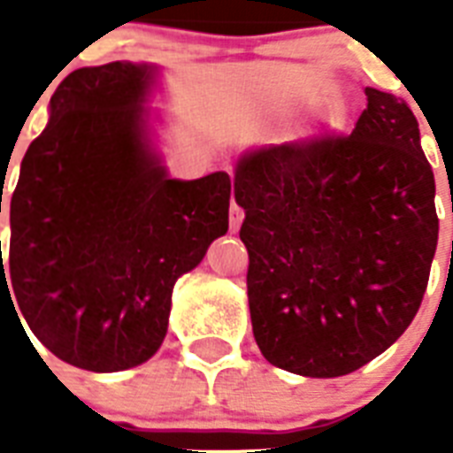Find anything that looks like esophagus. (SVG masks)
I'll return each instance as SVG.
<instances>
[{"label": "esophagus", "instance_id": "34e87169", "mask_svg": "<svg viewBox=\"0 0 453 453\" xmlns=\"http://www.w3.org/2000/svg\"><path fill=\"white\" fill-rule=\"evenodd\" d=\"M242 220H244V209L234 204L233 199V206H230V233H237V230H240Z\"/></svg>", "mask_w": 453, "mask_h": 453}]
</instances>
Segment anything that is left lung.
Segmentation results:
<instances>
[{"label":"left lung","mask_w":453,"mask_h":453,"mask_svg":"<svg viewBox=\"0 0 453 453\" xmlns=\"http://www.w3.org/2000/svg\"><path fill=\"white\" fill-rule=\"evenodd\" d=\"M365 94L350 136L265 145L234 166L256 343L310 379L357 372L407 331L437 249L435 176L414 112Z\"/></svg>","instance_id":"left-lung-1"}]
</instances>
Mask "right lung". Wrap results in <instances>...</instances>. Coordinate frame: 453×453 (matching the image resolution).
<instances>
[{
  "instance_id": "right-lung-1",
  "label": "right lung",
  "mask_w": 453,
  "mask_h": 453,
  "mask_svg": "<svg viewBox=\"0 0 453 453\" xmlns=\"http://www.w3.org/2000/svg\"><path fill=\"white\" fill-rule=\"evenodd\" d=\"M157 84L159 67L131 60L67 74L11 195L0 298L13 297L32 334L87 372L148 362L166 336L176 280L227 233L226 171L166 173L148 108Z\"/></svg>"
}]
</instances>
